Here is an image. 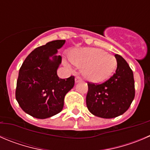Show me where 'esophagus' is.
<instances>
[{"instance_id": "obj_1", "label": "esophagus", "mask_w": 150, "mask_h": 150, "mask_svg": "<svg viewBox=\"0 0 150 150\" xmlns=\"http://www.w3.org/2000/svg\"><path fill=\"white\" fill-rule=\"evenodd\" d=\"M82 81V79H81V78L80 76L75 77V83H78V82H80V81Z\"/></svg>"}]
</instances>
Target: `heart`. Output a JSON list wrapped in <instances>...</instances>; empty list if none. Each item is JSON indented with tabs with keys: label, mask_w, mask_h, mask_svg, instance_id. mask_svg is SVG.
<instances>
[{
	"label": "heart",
	"mask_w": 150,
	"mask_h": 150,
	"mask_svg": "<svg viewBox=\"0 0 150 150\" xmlns=\"http://www.w3.org/2000/svg\"><path fill=\"white\" fill-rule=\"evenodd\" d=\"M69 60L75 66L82 67L83 76L94 83L108 79L117 67V60L114 56L94 47L74 50L69 55ZM64 64L68 68L71 67L67 62H64Z\"/></svg>",
	"instance_id": "1"
}]
</instances>
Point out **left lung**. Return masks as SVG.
I'll return each mask as SVG.
<instances>
[{
	"instance_id": "1",
	"label": "left lung",
	"mask_w": 150,
	"mask_h": 150,
	"mask_svg": "<svg viewBox=\"0 0 150 150\" xmlns=\"http://www.w3.org/2000/svg\"><path fill=\"white\" fill-rule=\"evenodd\" d=\"M115 73L101 84L88 83L86 105L93 115L104 119L115 118L130 108L135 97L133 73L125 60L115 55Z\"/></svg>"
}]
</instances>
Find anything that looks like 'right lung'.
Here are the masks:
<instances>
[{
	"mask_svg": "<svg viewBox=\"0 0 150 150\" xmlns=\"http://www.w3.org/2000/svg\"><path fill=\"white\" fill-rule=\"evenodd\" d=\"M65 40H55L34 49L19 71L15 97L20 108L31 117L46 119L63 109L67 93L75 85V77L59 78L62 57L56 56Z\"/></svg>",
	"mask_w": 150,
	"mask_h": 150,
	"instance_id": "obj_1",
	"label": "right lung"
}]
</instances>
